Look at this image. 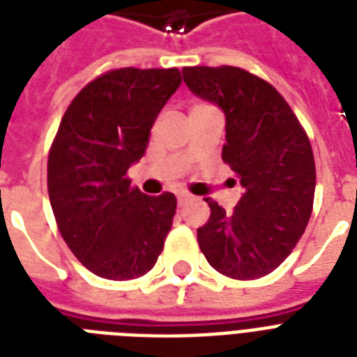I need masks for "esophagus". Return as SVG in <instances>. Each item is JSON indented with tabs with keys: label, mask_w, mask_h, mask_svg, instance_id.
I'll use <instances>...</instances> for the list:
<instances>
[{
	"label": "esophagus",
	"mask_w": 357,
	"mask_h": 357,
	"mask_svg": "<svg viewBox=\"0 0 357 357\" xmlns=\"http://www.w3.org/2000/svg\"><path fill=\"white\" fill-rule=\"evenodd\" d=\"M189 200H190V195H187V192H179V195H178L179 206H183V204H187Z\"/></svg>",
	"instance_id": "1"
}]
</instances>
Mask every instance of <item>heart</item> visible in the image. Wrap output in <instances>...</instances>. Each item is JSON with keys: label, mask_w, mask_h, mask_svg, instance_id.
<instances>
[{"label": "heart", "mask_w": 357, "mask_h": 357, "mask_svg": "<svg viewBox=\"0 0 357 357\" xmlns=\"http://www.w3.org/2000/svg\"><path fill=\"white\" fill-rule=\"evenodd\" d=\"M202 107H209V105H207V103H198V105H195L192 109H202Z\"/></svg>", "instance_id": "1"}]
</instances>
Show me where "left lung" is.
I'll return each instance as SVG.
<instances>
[{
  "label": "left lung",
  "instance_id": "8db88e82",
  "mask_svg": "<svg viewBox=\"0 0 357 357\" xmlns=\"http://www.w3.org/2000/svg\"><path fill=\"white\" fill-rule=\"evenodd\" d=\"M190 91L226 114L222 161L244 187L234 213L206 198L211 215L198 228L209 265L234 280H257L287 259L310 222L315 159L305 129L285 98L237 66H185Z\"/></svg>",
  "mask_w": 357,
  "mask_h": 357
}]
</instances>
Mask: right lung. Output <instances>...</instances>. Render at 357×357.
<instances>
[{
  "label": "right lung",
  "mask_w": 357,
  "mask_h": 357,
  "mask_svg": "<svg viewBox=\"0 0 357 357\" xmlns=\"http://www.w3.org/2000/svg\"><path fill=\"white\" fill-rule=\"evenodd\" d=\"M181 85L178 68H116L86 83L63 114L47 155L57 228L81 265L105 280H135L155 265L176 196L131 187L150 129Z\"/></svg>",
  "instance_id": "1"
}]
</instances>
